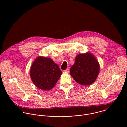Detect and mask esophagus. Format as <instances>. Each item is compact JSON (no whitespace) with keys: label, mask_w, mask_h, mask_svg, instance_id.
<instances>
[{"label":"esophagus","mask_w":127,"mask_h":127,"mask_svg":"<svg viewBox=\"0 0 127 127\" xmlns=\"http://www.w3.org/2000/svg\"><path fill=\"white\" fill-rule=\"evenodd\" d=\"M64 72H66V73H69V68H67L66 70H65Z\"/></svg>","instance_id":"obj_1"}]
</instances>
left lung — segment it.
<instances>
[{
	"label": "left lung",
	"instance_id": "8db88e82",
	"mask_svg": "<svg viewBox=\"0 0 127 127\" xmlns=\"http://www.w3.org/2000/svg\"><path fill=\"white\" fill-rule=\"evenodd\" d=\"M100 65L93 54L89 52L79 54L71 67L70 73L78 83L83 85L93 84L99 73Z\"/></svg>",
	"mask_w": 127,
	"mask_h": 127
}]
</instances>
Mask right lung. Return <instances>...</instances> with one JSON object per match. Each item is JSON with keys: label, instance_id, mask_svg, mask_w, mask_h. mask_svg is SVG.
<instances>
[{"label": "right lung", "instance_id": "obj_1", "mask_svg": "<svg viewBox=\"0 0 127 127\" xmlns=\"http://www.w3.org/2000/svg\"><path fill=\"white\" fill-rule=\"evenodd\" d=\"M57 64L49 57L39 56L30 68V77L33 84L39 88L49 90L56 84L62 74Z\"/></svg>", "mask_w": 127, "mask_h": 127}]
</instances>
